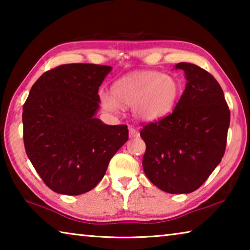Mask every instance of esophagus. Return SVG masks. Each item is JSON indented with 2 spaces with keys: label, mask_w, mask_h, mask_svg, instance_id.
<instances>
[{
  "label": "esophagus",
  "mask_w": 250,
  "mask_h": 250,
  "mask_svg": "<svg viewBox=\"0 0 250 250\" xmlns=\"http://www.w3.org/2000/svg\"><path fill=\"white\" fill-rule=\"evenodd\" d=\"M139 135H140V133H139V131L137 129L132 128V126H130L129 128V138H138Z\"/></svg>",
  "instance_id": "34e87169"
}]
</instances>
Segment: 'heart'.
<instances>
[{
    "instance_id": "b5f03b06",
    "label": "heart",
    "mask_w": 250,
    "mask_h": 250,
    "mask_svg": "<svg viewBox=\"0 0 250 250\" xmlns=\"http://www.w3.org/2000/svg\"><path fill=\"white\" fill-rule=\"evenodd\" d=\"M112 97L101 96V104L110 112L119 111L120 104H132L135 119L158 121L174 109L181 95V83L171 75L146 70L125 76L112 84Z\"/></svg>"
}]
</instances>
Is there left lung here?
Returning <instances> with one entry per match:
<instances>
[{"label":"left lung","instance_id":"left-lung-1","mask_svg":"<svg viewBox=\"0 0 250 250\" xmlns=\"http://www.w3.org/2000/svg\"><path fill=\"white\" fill-rule=\"evenodd\" d=\"M186 86L173 112L147 124L142 167L156 188L171 194L194 192L225 153L230 112L222 87L208 71L180 62Z\"/></svg>","mask_w":250,"mask_h":250}]
</instances>
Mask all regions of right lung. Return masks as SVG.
Listing matches in <instances>:
<instances>
[{"instance_id":"add662e5","label":"right lung","mask_w":250,"mask_h":250,"mask_svg":"<svg viewBox=\"0 0 250 250\" xmlns=\"http://www.w3.org/2000/svg\"><path fill=\"white\" fill-rule=\"evenodd\" d=\"M110 71L104 65H61L42 75L29 91L22 117L25 151L54 192H89L128 141L125 125H108L96 118L99 87Z\"/></svg>"}]
</instances>
